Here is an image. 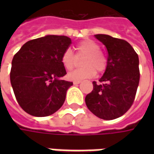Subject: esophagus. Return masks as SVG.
I'll return each mask as SVG.
<instances>
[{
	"mask_svg": "<svg viewBox=\"0 0 154 154\" xmlns=\"http://www.w3.org/2000/svg\"><path fill=\"white\" fill-rule=\"evenodd\" d=\"M81 83V81H74L73 84L74 85H77V84Z\"/></svg>",
	"mask_w": 154,
	"mask_h": 154,
	"instance_id": "esophagus-1",
	"label": "esophagus"
}]
</instances>
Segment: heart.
<instances>
[{"mask_svg":"<svg viewBox=\"0 0 154 154\" xmlns=\"http://www.w3.org/2000/svg\"><path fill=\"white\" fill-rule=\"evenodd\" d=\"M77 57H83L81 68L67 74L69 80L80 81L84 78L93 77L96 71L101 73L106 70L108 66L107 57L100 50V46L92 39H84L76 46ZM61 62L67 70H72L77 63V58L71 49L67 48L62 54Z\"/></svg>","mask_w":154,"mask_h":154,"instance_id":"obj_1","label":"heart"}]
</instances>
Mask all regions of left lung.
Masks as SVG:
<instances>
[{"instance_id":"left-lung-1","label":"left lung","mask_w":154,"mask_h":154,"mask_svg":"<svg viewBox=\"0 0 154 154\" xmlns=\"http://www.w3.org/2000/svg\"><path fill=\"white\" fill-rule=\"evenodd\" d=\"M95 37L106 47L108 66L100 83L85 98L87 108L100 119L110 120L125 114L134 101L140 73L139 56L127 41L107 35Z\"/></svg>"}]
</instances>
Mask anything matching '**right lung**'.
Instances as JSON below:
<instances>
[{"label": "right lung", "instance_id": "add662e5", "mask_svg": "<svg viewBox=\"0 0 154 154\" xmlns=\"http://www.w3.org/2000/svg\"><path fill=\"white\" fill-rule=\"evenodd\" d=\"M71 44L67 36L47 35L28 41L15 54L11 83L17 102L26 113L48 116L63 105L72 82L61 79L67 74L61 57Z\"/></svg>", "mask_w": 154, "mask_h": 154}]
</instances>
